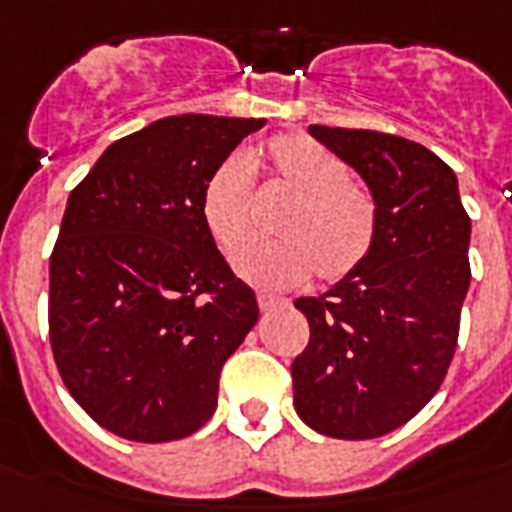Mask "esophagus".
I'll return each instance as SVG.
<instances>
[{"label": "esophagus", "mask_w": 512, "mask_h": 512, "mask_svg": "<svg viewBox=\"0 0 512 512\" xmlns=\"http://www.w3.org/2000/svg\"><path fill=\"white\" fill-rule=\"evenodd\" d=\"M284 300L276 295H268V292H260L257 295V305H260V311H271V308H276V305H281Z\"/></svg>", "instance_id": "34e87169"}]
</instances>
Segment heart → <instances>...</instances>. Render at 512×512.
Returning <instances> with one entry per match:
<instances>
[{"label": "heart", "mask_w": 512, "mask_h": 512, "mask_svg": "<svg viewBox=\"0 0 512 512\" xmlns=\"http://www.w3.org/2000/svg\"><path fill=\"white\" fill-rule=\"evenodd\" d=\"M273 180L297 196L281 223V244L241 252L236 271L260 287H297L319 273L340 281L364 263L377 236V201L348 177V164L308 135H276L265 148ZM252 172L228 156L201 191V220L225 255H236L252 231Z\"/></svg>", "instance_id": "heart-1"}]
</instances>
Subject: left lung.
<instances>
[{
	"label": "left lung",
	"instance_id": "1",
	"mask_svg": "<svg viewBox=\"0 0 512 512\" xmlns=\"http://www.w3.org/2000/svg\"><path fill=\"white\" fill-rule=\"evenodd\" d=\"M369 185L377 236L356 271L297 297L311 340L292 361L295 409L324 436L364 441L409 422L452 364L470 287V217L457 175L414 140L308 127Z\"/></svg>",
	"mask_w": 512,
	"mask_h": 512
}]
</instances>
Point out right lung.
<instances>
[{
  "label": "right lung",
  "instance_id": "1",
  "mask_svg": "<svg viewBox=\"0 0 512 512\" xmlns=\"http://www.w3.org/2000/svg\"><path fill=\"white\" fill-rule=\"evenodd\" d=\"M265 119L167 116L116 140L68 196L50 257V345L74 401L140 444L196 433L255 292L201 220L207 177Z\"/></svg>",
  "mask_w": 512,
  "mask_h": 512
}]
</instances>
